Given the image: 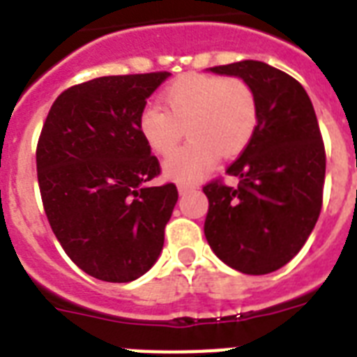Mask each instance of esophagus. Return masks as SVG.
<instances>
[{
    "mask_svg": "<svg viewBox=\"0 0 357 357\" xmlns=\"http://www.w3.org/2000/svg\"><path fill=\"white\" fill-rule=\"evenodd\" d=\"M195 189H196V185H192V183H179L178 185V192L181 196H185L187 192H190V190H195Z\"/></svg>",
    "mask_w": 357,
    "mask_h": 357,
    "instance_id": "esophagus-1",
    "label": "esophagus"
}]
</instances>
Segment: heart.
<instances>
[{
    "label": "heart",
    "instance_id": "1",
    "mask_svg": "<svg viewBox=\"0 0 357 357\" xmlns=\"http://www.w3.org/2000/svg\"><path fill=\"white\" fill-rule=\"evenodd\" d=\"M165 109L146 105L139 131L157 155H168L188 129L191 140L162 165L165 178L189 183L200 179L218 155H238L254 139L259 109L246 81L189 74L162 92Z\"/></svg>",
    "mask_w": 357,
    "mask_h": 357
}]
</instances>
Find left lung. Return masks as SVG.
Here are the masks:
<instances>
[{
	"label": "left lung",
	"instance_id": "8db88e82",
	"mask_svg": "<svg viewBox=\"0 0 357 357\" xmlns=\"http://www.w3.org/2000/svg\"><path fill=\"white\" fill-rule=\"evenodd\" d=\"M207 70L246 81L259 120L252 142L226 170L237 187H204V234L228 266L268 274L298 254L321 215L326 153L315 109L304 86L271 64L238 61Z\"/></svg>",
	"mask_w": 357,
	"mask_h": 357
}]
</instances>
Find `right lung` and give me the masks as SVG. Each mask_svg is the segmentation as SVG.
I'll use <instances>...</instances> for the list:
<instances>
[{
  "mask_svg": "<svg viewBox=\"0 0 357 357\" xmlns=\"http://www.w3.org/2000/svg\"><path fill=\"white\" fill-rule=\"evenodd\" d=\"M168 75H105L70 86L42 128L36 174L50 226L70 259L102 282H133L161 255L178 189L146 185L161 168L139 114Z\"/></svg>",
  "mask_w": 357,
  "mask_h": 357,
  "instance_id": "1",
  "label": "right lung"
}]
</instances>
